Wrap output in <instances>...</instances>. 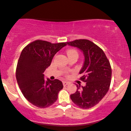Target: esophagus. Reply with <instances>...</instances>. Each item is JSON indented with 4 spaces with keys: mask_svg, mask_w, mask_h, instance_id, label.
<instances>
[{
    "mask_svg": "<svg viewBox=\"0 0 131 131\" xmlns=\"http://www.w3.org/2000/svg\"><path fill=\"white\" fill-rule=\"evenodd\" d=\"M68 84H69V82H67V81H63V86L67 85H68Z\"/></svg>",
    "mask_w": 131,
    "mask_h": 131,
    "instance_id": "1",
    "label": "esophagus"
}]
</instances>
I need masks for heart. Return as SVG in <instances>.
Here are the masks:
<instances>
[{
	"instance_id": "1",
	"label": "heart",
	"mask_w": 131,
	"mask_h": 131,
	"mask_svg": "<svg viewBox=\"0 0 131 131\" xmlns=\"http://www.w3.org/2000/svg\"><path fill=\"white\" fill-rule=\"evenodd\" d=\"M66 53H67L68 56H70V55L75 54V55H77V56H78V51H77V50L73 49L68 50L66 51Z\"/></svg>"
}]
</instances>
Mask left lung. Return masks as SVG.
Returning a JSON list of instances; mask_svg holds the SVG:
<instances>
[{"label": "left lung", "mask_w": 131, "mask_h": 131, "mask_svg": "<svg viewBox=\"0 0 131 131\" xmlns=\"http://www.w3.org/2000/svg\"><path fill=\"white\" fill-rule=\"evenodd\" d=\"M67 45L78 48L83 52L84 62L80 71L81 80L85 86L76 84L77 90L71 94V99L82 108L93 107L105 96L109 89L112 68L104 51L88 40L80 39L67 42Z\"/></svg>", "instance_id": "left-lung-1"}]
</instances>
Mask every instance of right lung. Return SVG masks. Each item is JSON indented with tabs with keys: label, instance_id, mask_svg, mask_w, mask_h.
I'll return each mask as SVG.
<instances>
[{
	"label": "right lung",
	"instance_id": "add662e5",
	"mask_svg": "<svg viewBox=\"0 0 131 131\" xmlns=\"http://www.w3.org/2000/svg\"><path fill=\"white\" fill-rule=\"evenodd\" d=\"M66 45L67 43L54 44L38 40L22 51L16 66V81L25 98L38 107L52 105L63 87L62 81L57 79L46 80L43 73L55 54Z\"/></svg>",
	"mask_w": 131,
	"mask_h": 131
}]
</instances>
